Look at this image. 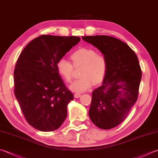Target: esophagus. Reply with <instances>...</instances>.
<instances>
[{
    "instance_id": "34e87169",
    "label": "esophagus",
    "mask_w": 158,
    "mask_h": 158,
    "mask_svg": "<svg viewBox=\"0 0 158 158\" xmlns=\"http://www.w3.org/2000/svg\"><path fill=\"white\" fill-rule=\"evenodd\" d=\"M74 97H75V98H78L81 97V94H80L79 93H75V94H74Z\"/></svg>"
}]
</instances>
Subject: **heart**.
<instances>
[{
  "label": "heart",
  "instance_id": "heart-1",
  "mask_svg": "<svg viewBox=\"0 0 158 158\" xmlns=\"http://www.w3.org/2000/svg\"><path fill=\"white\" fill-rule=\"evenodd\" d=\"M75 67L82 66L80 77L70 85L71 90L83 92L91 88L92 83H100L103 79L107 70V61L104 56L98 55L92 48H82L75 51L70 56ZM58 73L69 82L72 79L73 66L66 59L59 60L57 65Z\"/></svg>",
  "mask_w": 158,
  "mask_h": 158
}]
</instances>
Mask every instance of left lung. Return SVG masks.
<instances>
[{"instance_id":"left-lung-1","label":"left lung","mask_w":158,"mask_h":158,"mask_svg":"<svg viewBox=\"0 0 158 158\" xmlns=\"http://www.w3.org/2000/svg\"><path fill=\"white\" fill-rule=\"evenodd\" d=\"M99 50L107 61L103 83L92 92L89 116L102 129L121 123L137 101L142 72L134 51L117 38L107 35L82 36Z\"/></svg>"}]
</instances>
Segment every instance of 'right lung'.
Here are the masks:
<instances>
[{"label":"right lung","mask_w":158,"mask_h":158,"mask_svg":"<svg viewBox=\"0 0 158 158\" xmlns=\"http://www.w3.org/2000/svg\"><path fill=\"white\" fill-rule=\"evenodd\" d=\"M79 37L43 35L22 51L14 70V94L27 121L41 131H55L67 116L74 96L67 89L56 65Z\"/></svg>","instance_id":"right-lung-1"}]
</instances>
